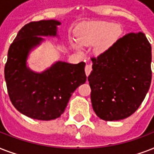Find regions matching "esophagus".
Segmentation results:
<instances>
[{
  "label": "esophagus",
  "instance_id": "obj_1",
  "mask_svg": "<svg viewBox=\"0 0 154 154\" xmlns=\"http://www.w3.org/2000/svg\"><path fill=\"white\" fill-rule=\"evenodd\" d=\"M85 74L86 76H89L90 74V72L92 71V66L91 65H86L85 68Z\"/></svg>",
  "mask_w": 154,
  "mask_h": 154
}]
</instances>
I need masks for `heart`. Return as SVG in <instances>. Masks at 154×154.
Returning a JSON list of instances; mask_svg holds the SVG:
<instances>
[{
    "label": "heart",
    "mask_w": 154,
    "mask_h": 154,
    "mask_svg": "<svg viewBox=\"0 0 154 154\" xmlns=\"http://www.w3.org/2000/svg\"><path fill=\"white\" fill-rule=\"evenodd\" d=\"M121 33L122 29L117 25H113L109 22L94 21L82 28L77 40L84 46H91L97 44L95 51L99 54L112 46L117 42ZM72 45L77 50H81L77 43L72 42Z\"/></svg>",
    "instance_id": "obj_1"
}]
</instances>
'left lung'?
<instances>
[{
  "label": "left lung",
  "instance_id": "left-lung-1",
  "mask_svg": "<svg viewBox=\"0 0 154 154\" xmlns=\"http://www.w3.org/2000/svg\"><path fill=\"white\" fill-rule=\"evenodd\" d=\"M91 60L88 81L94 112L109 122L129 117L145 99L152 80V52L146 35H125Z\"/></svg>",
  "mask_w": 154,
  "mask_h": 154
}]
</instances>
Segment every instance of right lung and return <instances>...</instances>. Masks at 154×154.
Instances as JSON below:
<instances>
[{
    "label": "right lung",
    "instance_id": "obj_1",
    "mask_svg": "<svg viewBox=\"0 0 154 154\" xmlns=\"http://www.w3.org/2000/svg\"><path fill=\"white\" fill-rule=\"evenodd\" d=\"M60 22L32 21L21 28L11 44L5 66V79L13 106L32 119L49 121L65 111L70 97L86 82L85 63L57 61L38 73L26 65L29 53L43 41L42 36H57Z\"/></svg>",
    "mask_w": 154,
    "mask_h": 154
}]
</instances>
